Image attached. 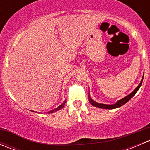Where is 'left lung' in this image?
<instances>
[{
    "label": "left lung",
    "mask_w": 150,
    "mask_h": 150,
    "mask_svg": "<svg viewBox=\"0 0 150 150\" xmlns=\"http://www.w3.org/2000/svg\"><path fill=\"white\" fill-rule=\"evenodd\" d=\"M143 79H144V75H143V77H142V81H141L140 83L139 84V86H137L135 89H134V91H132V93H131L130 94H128V96H125V97L122 98V99L118 100L117 102H116V103H115L113 104H105L98 103V102H95L94 100H93V99L91 98L90 94H88L89 102H90L92 106H94V107H99V108H102V109H107V110H112V109H115V108H117V107H121V106L123 105V104L127 103V102H128V101H129L130 99H131V98H132L133 96L136 94V93L138 91V90L139 89L141 86H142Z\"/></svg>",
    "instance_id": "8db88e82"
}]
</instances>
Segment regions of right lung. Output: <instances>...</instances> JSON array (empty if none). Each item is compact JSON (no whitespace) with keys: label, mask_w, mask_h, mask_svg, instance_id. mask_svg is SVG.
Listing matches in <instances>:
<instances>
[{"label":"right lung","mask_w":150,"mask_h":150,"mask_svg":"<svg viewBox=\"0 0 150 150\" xmlns=\"http://www.w3.org/2000/svg\"><path fill=\"white\" fill-rule=\"evenodd\" d=\"M65 103H66V101H64V102H63V103L61 105H59L58 107H57L56 109H54V110H51V111L48 112V113H49V114H50V113H53V112H57V111H58V110H61V109H62L63 107H64V104H65ZM33 112H34V111H33Z\"/></svg>","instance_id":"obj_1"}]
</instances>
